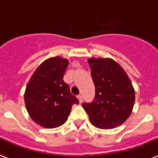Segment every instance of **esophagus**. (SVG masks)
<instances>
[{
	"label": "esophagus",
	"instance_id": "esophagus-1",
	"mask_svg": "<svg viewBox=\"0 0 158 158\" xmlns=\"http://www.w3.org/2000/svg\"><path fill=\"white\" fill-rule=\"evenodd\" d=\"M78 99H79V102L81 103L82 102H83V97H82V95H80V94H79V95H78Z\"/></svg>",
	"mask_w": 158,
	"mask_h": 158
}]
</instances>
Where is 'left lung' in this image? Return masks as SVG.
Segmentation results:
<instances>
[{
	"label": "left lung",
	"instance_id": "8db88e82",
	"mask_svg": "<svg viewBox=\"0 0 158 158\" xmlns=\"http://www.w3.org/2000/svg\"><path fill=\"white\" fill-rule=\"evenodd\" d=\"M88 62L96 94L94 101L82 106L95 127H118L134 107L135 93L131 81L122 67L110 58H91Z\"/></svg>",
	"mask_w": 158,
	"mask_h": 158
}]
</instances>
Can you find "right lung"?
Wrapping results in <instances>:
<instances>
[{"instance_id":"right-lung-1","label":"right lung","mask_w":158,"mask_h":158,"mask_svg":"<svg viewBox=\"0 0 158 158\" xmlns=\"http://www.w3.org/2000/svg\"><path fill=\"white\" fill-rule=\"evenodd\" d=\"M68 60L51 57L37 68L28 81L24 102L32 120L44 128L62 125L68 119L72 106L79 103L63 80Z\"/></svg>"}]
</instances>
